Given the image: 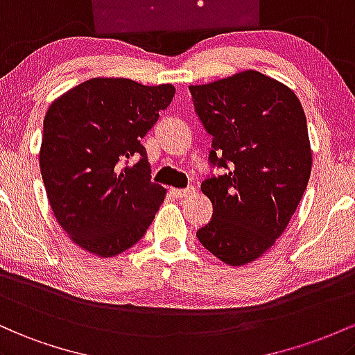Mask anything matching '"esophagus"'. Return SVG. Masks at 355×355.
I'll return each mask as SVG.
<instances>
[{"label": "esophagus", "mask_w": 355, "mask_h": 355, "mask_svg": "<svg viewBox=\"0 0 355 355\" xmlns=\"http://www.w3.org/2000/svg\"><path fill=\"white\" fill-rule=\"evenodd\" d=\"M194 193V188L193 186H189V188H184V189H173V194L176 198H186L189 196V194Z\"/></svg>", "instance_id": "1"}]
</instances>
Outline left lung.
I'll return each mask as SVG.
<instances>
[{"label": "left lung", "mask_w": 355, "mask_h": 355, "mask_svg": "<svg viewBox=\"0 0 355 355\" xmlns=\"http://www.w3.org/2000/svg\"><path fill=\"white\" fill-rule=\"evenodd\" d=\"M189 90L213 135L211 164L225 169L202 181L213 218L196 236L226 265L252 263L288 226L310 179L305 112L295 92L257 70Z\"/></svg>", "instance_id": "1"}]
</instances>
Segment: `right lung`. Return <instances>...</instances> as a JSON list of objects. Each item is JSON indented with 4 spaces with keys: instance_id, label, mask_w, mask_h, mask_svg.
Masks as SVG:
<instances>
[{
    "instance_id": "right-lung-1",
    "label": "right lung",
    "mask_w": 355,
    "mask_h": 355,
    "mask_svg": "<svg viewBox=\"0 0 355 355\" xmlns=\"http://www.w3.org/2000/svg\"><path fill=\"white\" fill-rule=\"evenodd\" d=\"M176 89L129 78L97 77L51 102L43 121L40 171L51 211L69 238L110 258L144 236L166 188L150 181L141 139L173 101ZM137 152L141 161L119 170Z\"/></svg>"
}]
</instances>
